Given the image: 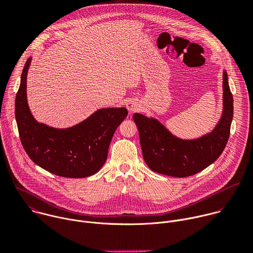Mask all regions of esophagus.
<instances>
[{
    "label": "esophagus",
    "instance_id": "34e87169",
    "mask_svg": "<svg viewBox=\"0 0 253 253\" xmlns=\"http://www.w3.org/2000/svg\"><path fill=\"white\" fill-rule=\"evenodd\" d=\"M126 107H127L128 111L132 113V112H135V111L139 110L140 104H139L138 101H136V100H134V99H131V100H129V101L126 103Z\"/></svg>",
    "mask_w": 253,
    "mask_h": 253
}]
</instances>
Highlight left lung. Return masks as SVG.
Segmentation results:
<instances>
[{
    "label": "left lung",
    "mask_w": 253,
    "mask_h": 253,
    "mask_svg": "<svg viewBox=\"0 0 253 253\" xmlns=\"http://www.w3.org/2000/svg\"><path fill=\"white\" fill-rule=\"evenodd\" d=\"M233 97L223 71V112L214 130L200 138L183 140L174 136L158 120L135 113L143 158L157 173L187 177L212 164L223 152L230 134Z\"/></svg>",
    "instance_id": "obj_1"
}]
</instances>
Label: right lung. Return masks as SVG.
Listing matches in <instances>:
<instances>
[{"mask_svg": "<svg viewBox=\"0 0 253 253\" xmlns=\"http://www.w3.org/2000/svg\"><path fill=\"white\" fill-rule=\"evenodd\" d=\"M32 58L24 66L16 95L15 115L22 145L31 160L58 176L84 178L104 165L112 137L128 114L126 108L99 109L81 123L66 129L35 120L27 102V74Z\"/></svg>", "mask_w": 253, "mask_h": 253, "instance_id": "add662e5", "label": "right lung"}]
</instances>
